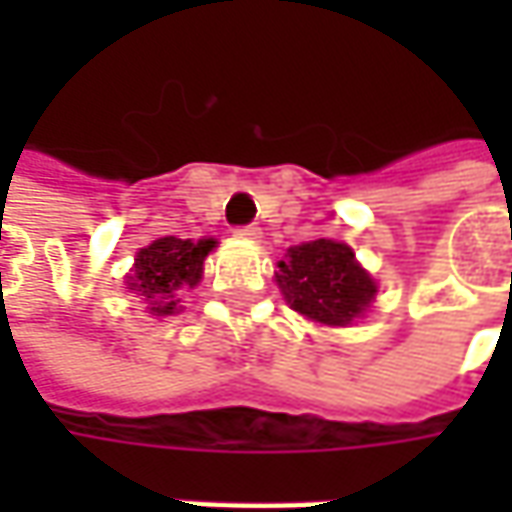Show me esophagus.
Listing matches in <instances>:
<instances>
[{"instance_id":"34e87169","label":"esophagus","mask_w":512,"mask_h":512,"mask_svg":"<svg viewBox=\"0 0 512 512\" xmlns=\"http://www.w3.org/2000/svg\"><path fill=\"white\" fill-rule=\"evenodd\" d=\"M236 233H239V236H245V239H259V236H262V230H259V225L236 227Z\"/></svg>"}]
</instances>
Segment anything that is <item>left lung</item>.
<instances>
[{"label": "left lung", "mask_w": 512, "mask_h": 512, "mask_svg": "<svg viewBox=\"0 0 512 512\" xmlns=\"http://www.w3.org/2000/svg\"><path fill=\"white\" fill-rule=\"evenodd\" d=\"M276 282L293 310L333 327L350 325L376 296V282L353 259V250L330 239L290 247Z\"/></svg>", "instance_id": "obj_1"}]
</instances>
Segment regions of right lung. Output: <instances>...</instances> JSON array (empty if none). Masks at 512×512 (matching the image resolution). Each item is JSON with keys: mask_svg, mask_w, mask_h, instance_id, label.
Segmentation results:
<instances>
[{"mask_svg": "<svg viewBox=\"0 0 512 512\" xmlns=\"http://www.w3.org/2000/svg\"><path fill=\"white\" fill-rule=\"evenodd\" d=\"M216 247L213 239H176L165 236L156 239L153 245L142 247L136 256V270L130 276V290H139L145 299L153 302L156 316H170L176 313V290L179 287L199 285L202 279V265L205 256Z\"/></svg>", "mask_w": 512, "mask_h": 512, "instance_id": "right-lung-1", "label": "right lung"}]
</instances>
